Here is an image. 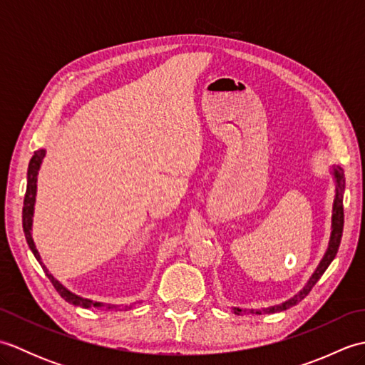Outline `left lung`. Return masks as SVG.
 Segmentation results:
<instances>
[{"instance_id": "1", "label": "left lung", "mask_w": 365, "mask_h": 365, "mask_svg": "<svg viewBox=\"0 0 365 365\" xmlns=\"http://www.w3.org/2000/svg\"><path fill=\"white\" fill-rule=\"evenodd\" d=\"M334 177H336V199H334V205H332V226H331V238H329V245H328V250L327 254H324V257L322 259L320 265L317 267L315 273L312 274V277L309 279V282L306 284L304 289H302L298 294H294V297L289 301L282 302L281 306H273L269 309H262V311H250L251 314H259L262 315L263 312H277V311H285V309H289L292 306H297L301 299H304V297H307L309 292L312 290V287L319 282V279L323 276L324 271L329 267V263L334 260L336 254L339 251V246H340V240H342V232H344V190H345V180H344V170L340 169L339 166L334 168ZM234 312L237 315L243 314L246 311H242V309L234 307Z\"/></svg>"}]
</instances>
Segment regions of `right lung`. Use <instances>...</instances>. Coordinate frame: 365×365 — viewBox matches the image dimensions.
<instances>
[{"label":"right lung","mask_w":365,"mask_h":365,"mask_svg":"<svg viewBox=\"0 0 365 365\" xmlns=\"http://www.w3.org/2000/svg\"><path fill=\"white\" fill-rule=\"evenodd\" d=\"M45 157V150L41 149L34 152L33 158H31L29 161V166H28V183H26V195H25V200H23V232H25V237H26V242H28V246L31 247V251H33L34 257L37 260H41V255H38L37 250H36V245L33 242V237H31V229H33V213H34V202H36V188H37V173H38V168H41V163ZM46 276H48V279L51 281L53 287L56 289V292L63 297L67 302H71V304H75V306H81V307H102L103 304L102 302H94L91 299H84L81 297H78V294H75L72 292H68L66 287L63 284H59L56 279H54L48 271H46V268L43 267ZM108 309H115V306H111L108 304L106 306Z\"/></svg>","instance_id":"1"}]
</instances>
